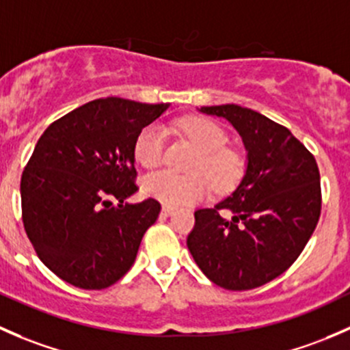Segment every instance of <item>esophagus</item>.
Instances as JSON below:
<instances>
[{"mask_svg": "<svg viewBox=\"0 0 350 350\" xmlns=\"http://www.w3.org/2000/svg\"><path fill=\"white\" fill-rule=\"evenodd\" d=\"M174 212H175V208L170 207V205H163V207H161V215H165V217L172 215Z\"/></svg>", "mask_w": 350, "mask_h": 350, "instance_id": "esophagus-1", "label": "esophagus"}]
</instances>
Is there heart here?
I'll use <instances>...</instances> for the list:
<instances>
[{
    "label": "heart",
    "instance_id": "obj_1",
    "mask_svg": "<svg viewBox=\"0 0 350 350\" xmlns=\"http://www.w3.org/2000/svg\"><path fill=\"white\" fill-rule=\"evenodd\" d=\"M176 128L199 148V157L192 165V174L182 176L161 170L146 175L142 182L143 192L167 205H192L204 200L215 190H229L243 175V158L226 148L224 129L205 118L190 116L176 121ZM136 161L145 168H157L163 161L165 129L160 124H148L138 133L133 145Z\"/></svg>",
    "mask_w": 350,
    "mask_h": 350
}]
</instances>
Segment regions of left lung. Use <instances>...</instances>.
Segmentation results:
<instances>
[{
	"instance_id": "1",
	"label": "left lung",
	"mask_w": 350,
	"mask_h": 350,
	"mask_svg": "<svg viewBox=\"0 0 350 350\" xmlns=\"http://www.w3.org/2000/svg\"><path fill=\"white\" fill-rule=\"evenodd\" d=\"M200 111L236 128L247 167L232 196L196 211L187 246L212 283L258 288L286 271L312 237L322 208L319 167L290 129L253 109L222 104Z\"/></svg>"
}]
</instances>
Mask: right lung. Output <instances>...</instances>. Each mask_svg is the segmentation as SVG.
Here are the masks:
<instances>
[{
	"label": "right lung",
	"mask_w": 350,
	"mask_h": 350,
	"mask_svg": "<svg viewBox=\"0 0 350 350\" xmlns=\"http://www.w3.org/2000/svg\"><path fill=\"white\" fill-rule=\"evenodd\" d=\"M168 104L96 99L53 121L21 175V217L43 265L64 282L103 290L136 259L160 202L138 190L133 145Z\"/></svg>",
	"instance_id": "1"
}]
</instances>
